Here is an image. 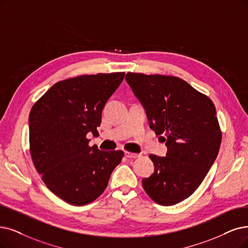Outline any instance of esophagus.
<instances>
[{
  "label": "esophagus",
  "instance_id": "1",
  "mask_svg": "<svg viewBox=\"0 0 248 248\" xmlns=\"http://www.w3.org/2000/svg\"><path fill=\"white\" fill-rule=\"evenodd\" d=\"M140 155L135 154V153H131V152H125V156L126 157H129V158H135L138 157Z\"/></svg>",
  "mask_w": 248,
  "mask_h": 248
}]
</instances>
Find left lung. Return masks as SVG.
<instances>
[{"mask_svg":"<svg viewBox=\"0 0 248 248\" xmlns=\"http://www.w3.org/2000/svg\"><path fill=\"white\" fill-rule=\"evenodd\" d=\"M125 79L144 107L151 129L168 146L167 156L150 155L155 172L142 186L155 202L176 204L197 189L219 153L216 107L179 77L128 72Z\"/></svg>","mask_w":248,"mask_h":248,"instance_id":"1","label":"left lung"}]
</instances>
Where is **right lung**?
Segmentation results:
<instances>
[{
  "label": "right lung",
  "instance_id": "right-lung-1",
  "mask_svg": "<svg viewBox=\"0 0 248 248\" xmlns=\"http://www.w3.org/2000/svg\"><path fill=\"white\" fill-rule=\"evenodd\" d=\"M125 72L97 73L55 83L29 114V152L46 186L73 205L93 202L107 188L124 152L90 146L97 135L105 104Z\"/></svg>",
  "mask_w": 248,
  "mask_h": 248
}]
</instances>
